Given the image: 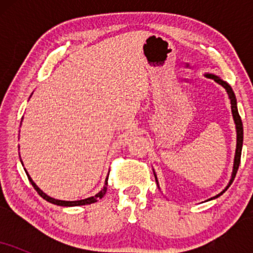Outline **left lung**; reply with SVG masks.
I'll use <instances>...</instances> for the list:
<instances>
[{
	"instance_id": "8db88e82",
	"label": "left lung",
	"mask_w": 253,
	"mask_h": 253,
	"mask_svg": "<svg viewBox=\"0 0 253 253\" xmlns=\"http://www.w3.org/2000/svg\"><path fill=\"white\" fill-rule=\"evenodd\" d=\"M206 77H210L211 80L215 81L216 83H219L220 85L223 86V89L226 90V92H227L228 97H229V101H231V109H232V115H233V120H234V124H236V132H237V146H236V155H234V162H233V170H232V175H231V179H229L228 184L226 185V188L223 189L221 193H219L217 195H215L214 197H211V199H208L207 201H211V200H214V199H217L220 195H222L223 193H225L226 190L228 189L229 185L232 184V182H233L234 177L237 175V171H238V168H239V164H240V156H242V149H243V123H242V119L239 117V113H238V108H237V98H236V95H234V91L232 90L231 85L226 82V81H223L221 77L216 76V75H213V74H205ZM153 175H155V178H156V182H157V185H158L159 188V184H158V179H157V175L155 172V170H153Z\"/></svg>"
}]
</instances>
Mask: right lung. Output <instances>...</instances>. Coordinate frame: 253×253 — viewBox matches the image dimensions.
Masks as SVG:
<instances>
[{
    "instance_id": "right-lung-1",
    "label": "right lung",
    "mask_w": 253,
    "mask_h": 253,
    "mask_svg": "<svg viewBox=\"0 0 253 253\" xmlns=\"http://www.w3.org/2000/svg\"><path fill=\"white\" fill-rule=\"evenodd\" d=\"M20 161H21V159H20ZM21 164H22V161H21ZM22 165H24V164H22ZM24 169H25V168H24ZM25 171H26V175H27V177H28V179H30L31 184L33 185L34 189L38 191V194H39V195L42 196L43 200H46V201L50 202V203H53V205L62 206V207H75V206H84V205H90V203L97 202L98 200L102 199V197L104 196V194H106V191H107V185H108V176H107L106 181H104L103 188L100 191H98V193L95 196H90V197H88V199H83V200H77V201H63V200H57V199H53V197L46 195V194L43 193V191L40 189L39 187H38L36 183L33 182V179L31 178L30 173L27 172V170H25Z\"/></svg>"
}]
</instances>
